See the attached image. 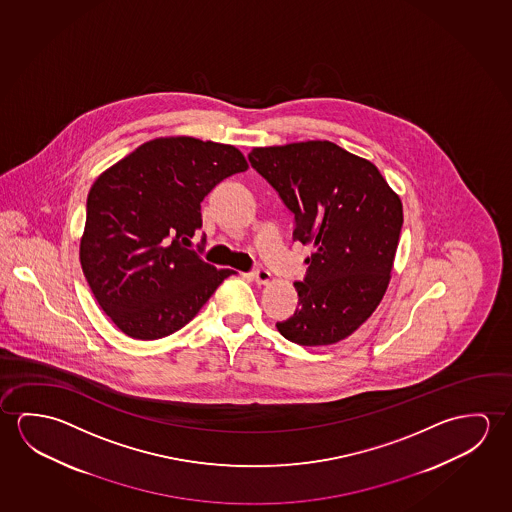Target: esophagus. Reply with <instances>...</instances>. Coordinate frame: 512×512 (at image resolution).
<instances>
[{
	"mask_svg": "<svg viewBox=\"0 0 512 512\" xmlns=\"http://www.w3.org/2000/svg\"><path fill=\"white\" fill-rule=\"evenodd\" d=\"M252 279L258 284H267L272 279V274L268 272L267 268H256L251 274Z\"/></svg>",
	"mask_w": 512,
	"mask_h": 512,
	"instance_id": "34e87169",
	"label": "esophagus"
}]
</instances>
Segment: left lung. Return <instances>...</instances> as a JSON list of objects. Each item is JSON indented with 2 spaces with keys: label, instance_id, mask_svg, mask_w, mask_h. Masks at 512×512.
I'll return each instance as SVG.
<instances>
[{
  "label": "left lung",
  "instance_id": "1",
  "mask_svg": "<svg viewBox=\"0 0 512 512\" xmlns=\"http://www.w3.org/2000/svg\"><path fill=\"white\" fill-rule=\"evenodd\" d=\"M249 162L295 217L293 240L313 245L299 304L277 322L286 340L320 347L345 340L390 284L402 203L374 163L329 140L254 147Z\"/></svg>",
  "mask_w": 512,
  "mask_h": 512
}]
</instances>
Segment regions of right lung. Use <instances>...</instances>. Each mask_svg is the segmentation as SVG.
Masks as SVG:
<instances>
[{
    "mask_svg": "<svg viewBox=\"0 0 512 512\" xmlns=\"http://www.w3.org/2000/svg\"><path fill=\"white\" fill-rule=\"evenodd\" d=\"M247 167L235 146L165 137L94 181L80 261L96 301L122 333L135 340L176 333L233 274L201 260L190 245L203 226L204 197Z\"/></svg>",
    "mask_w": 512,
    "mask_h": 512,
    "instance_id": "add662e5",
    "label": "right lung"
}]
</instances>
